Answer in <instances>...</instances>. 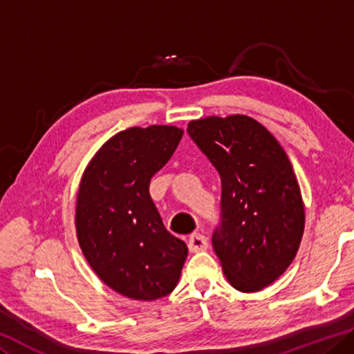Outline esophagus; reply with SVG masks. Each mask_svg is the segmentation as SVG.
I'll return each mask as SVG.
<instances>
[{
    "label": "esophagus",
    "instance_id": "obj_1",
    "mask_svg": "<svg viewBox=\"0 0 354 354\" xmlns=\"http://www.w3.org/2000/svg\"><path fill=\"white\" fill-rule=\"evenodd\" d=\"M189 250L190 252H201L207 249V239L203 236V234H192L189 238Z\"/></svg>",
    "mask_w": 354,
    "mask_h": 354
}]
</instances>
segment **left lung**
Segmentation results:
<instances>
[{"instance_id": "8db88e82", "label": "left lung", "mask_w": 354, "mask_h": 354, "mask_svg": "<svg viewBox=\"0 0 354 354\" xmlns=\"http://www.w3.org/2000/svg\"><path fill=\"white\" fill-rule=\"evenodd\" d=\"M187 132L222 181L212 248L234 288L260 291L291 265L304 233V203L285 151L245 115L190 121Z\"/></svg>"}]
</instances>
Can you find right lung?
<instances>
[{
	"instance_id": "obj_1",
	"label": "right lung",
	"mask_w": 354,
	"mask_h": 354,
	"mask_svg": "<svg viewBox=\"0 0 354 354\" xmlns=\"http://www.w3.org/2000/svg\"><path fill=\"white\" fill-rule=\"evenodd\" d=\"M175 126L131 127L104 143L83 173L75 227L86 261L126 298L154 301L175 290L187 257L167 232L149 183L178 148Z\"/></svg>"
}]
</instances>
